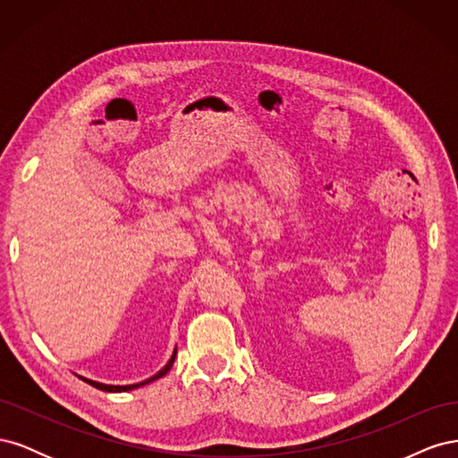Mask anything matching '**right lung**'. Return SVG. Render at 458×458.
Listing matches in <instances>:
<instances>
[{
	"label": "right lung",
	"instance_id": "add662e5",
	"mask_svg": "<svg viewBox=\"0 0 458 458\" xmlns=\"http://www.w3.org/2000/svg\"><path fill=\"white\" fill-rule=\"evenodd\" d=\"M175 353H177V350H174L170 361L165 363V367H164L162 370H158V372L155 374V377H150V378H147V380H143V382H140V384H130V386H108V384H101V382L88 380V378H81V377H80V378H81V380H86L89 386L97 387V390H103V392H130V390H135V387H140V386H145V384H150V382H155V380L162 378L164 374L172 369V365H174V359H175Z\"/></svg>",
	"mask_w": 458,
	"mask_h": 458
}]
</instances>
